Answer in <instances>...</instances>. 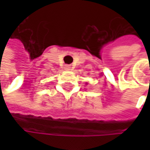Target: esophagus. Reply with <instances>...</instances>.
<instances>
[{"label":"esophagus","mask_w":150,"mask_h":150,"mask_svg":"<svg viewBox=\"0 0 150 150\" xmlns=\"http://www.w3.org/2000/svg\"><path fill=\"white\" fill-rule=\"evenodd\" d=\"M70 69H71V66H70V65H66V66H65V69L70 70Z\"/></svg>","instance_id":"1"}]
</instances>
